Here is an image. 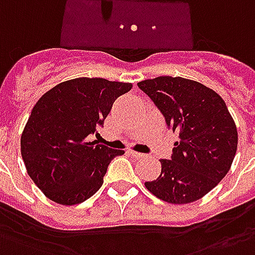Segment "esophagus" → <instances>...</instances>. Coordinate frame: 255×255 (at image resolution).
I'll return each mask as SVG.
<instances>
[{"mask_svg": "<svg viewBox=\"0 0 255 255\" xmlns=\"http://www.w3.org/2000/svg\"><path fill=\"white\" fill-rule=\"evenodd\" d=\"M128 153L133 156V157H135V159H141V157H144V156H145V155H144V153H140V152H135V150H133V149L128 150Z\"/></svg>", "mask_w": 255, "mask_h": 255, "instance_id": "34e87169", "label": "esophagus"}]
</instances>
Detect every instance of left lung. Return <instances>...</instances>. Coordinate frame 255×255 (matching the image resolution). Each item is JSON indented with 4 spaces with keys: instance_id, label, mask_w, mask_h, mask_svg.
Segmentation results:
<instances>
[{
    "instance_id": "8db88e82",
    "label": "left lung",
    "mask_w": 255,
    "mask_h": 255,
    "mask_svg": "<svg viewBox=\"0 0 255 255\" xmlns=\"http://www.w3.org/2000/svg\"><path fill=\"white\" fill-rule=\"evenodd\" d=\"M137 85L179 134L170 160H160L159 178L145 182V187L170 204L200 200L227 175L237 153V126L224 100L213 89L183 77L160 76Z\"/></svg>"
}]
</instances>
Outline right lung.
<instances>
[{
    "label": "right lung",
    "mask_w": 255,
    "mask_h": 255,
    "mask_svg": "<svg viewBox=\"0 0 255 255\" xmlns=\"http://www.w3.org/2000/svg\"><path fill=\"white\" fill-rule=\"evenodd\" d=\"M131 87L80 77L55 85L33 106L21 134V156L33 183L51 201L76 205L102 187L110 161L125 150L91 138Z\"/></svg>",
    "instance_id": "add662e5"
}]
</instances>
